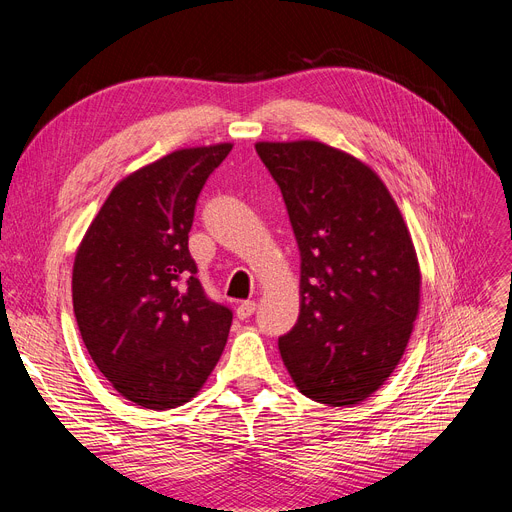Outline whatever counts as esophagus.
Here are the masks:
<instances>
[{"mask_svg": "<svg viewBox=\"0 0 512 512\" xmlns=\"http://www.w3.org/2000/svg\"><path fill=\"white\" fill-rule=\"evenodd\" d=\"M255 309H257V303H255V301L240 303V305L236 307V317H238V319H249V317L255 313Z\"/></svg>", "mask_w": 512, "mask_h": 512, "instance_id": "1", "label": "esophagus"}]
</instances>
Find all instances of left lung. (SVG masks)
Here are the masks:
<instances>
[{
	"label": "left lung",
	"mask_w": 512,
	"mask_h": 512,
	"mask_svg": "<svg viewBox=\"0 0 512 512\" xmlns=\"http://www.w3.org/2000/svg\"><path fill=\"white\" fill-rule=\"evenodd\" d=\"M301 251V313L278 346L292 382L330 407L357 405L405 355L421 274L386 184L317 141L257 143Z\"/></svg>",
	"instance_id": "left-lung-1"
}]
</instances>
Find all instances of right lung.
<instances>
[{
	"mask_svg": "<svg viewBox=\"0 0 512 512\" xmlns=\"http://www.w3.org/2000/svg\"><path fill=\"white\" fill-rule=\"evenodd\" d=\"M230 143L178 149L120 180L74 257L72 305L97 369L153 411L191 400L218 363L232 311L188 253L195 205Z\"/></svg>",
	"mask_w": 512,
	"mask_h": 512,
	"instance_id": "add662e5",
	"label": "right lung"
}]
</instances>
